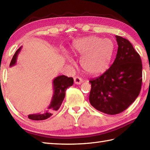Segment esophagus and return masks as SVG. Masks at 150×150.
Wrapping results in <instances>:
<instances>
[{
    "label": "esophagus",
    "mask_w": 150,
    "mask_h": 150,
    "mask_svg": "<svg viewBox=\"0 0 150 150\" xmlns=\"http://www.w3.org/2000/svg\"><path fill=\"white\" fill-rule=\"evenodd\" d=\"M82 79L79 77H75L74 78V82L75 84H81V83H82Z\"/></svg>",
    "instance_id": "esophagus-1"
}]
</instances>
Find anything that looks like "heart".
Segmentation results:
<instances>
[{
    "instance_id": "1",
    "label": "heart",
    "mask_w": 150,
    "mask_h": 150,
    "mask_svg": "<svg viewBox=\"0 0 150 150\" xmlns=\"http://www.w3.org/2000/svg\"><path fill=\"white\" fill-rule=\"evenodd\" d=\"M73 52L82 57L81 64L86 72L98 75L108 69L113 55L115 45L109 39L90 36L73 42Z\"/></svg>"
}]
</instances>
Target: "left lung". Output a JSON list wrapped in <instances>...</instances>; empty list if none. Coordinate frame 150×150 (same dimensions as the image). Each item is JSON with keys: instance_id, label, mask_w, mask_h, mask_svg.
Wrapping results in <instances>:
<instances>
[{"instance_id": "1", "label": "left lung", "mask_w": 150, "mask_h": 150, "mask_svg": "<svg viewBox=\"0 0 150 150\" xmlns=\"http://www.w3.org/2000/svg\"><path fill=\"white\" fill-rule=\"evenodd\" d=\"M115 38L119 47L112 65L100 77L90 81L91 105L108 115L126 110L139 96L142 86L141 57L128 40L118 35Z\"/></svg>"}]
</instances>
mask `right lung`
<instances>
[{"mask_svg": "<svg viewBox=\"0 0 150 150\" xmlns=\"http://www.w3.org/2000/svg\"><path fill=\"white\" fill-rule=\"evenodd\" d=\"M22 48L20 47L14 54L13 59L10 62L9 66H13L17 62V58L19 52ZM73 84V79L72 77H68L65 75H60L55 77L53 81V94L50 104L47 107V110L44 113H35L30 114L28 115L30 119L34 120H42L47 119L51 117L59 109L61 106L64 98L65 97V93L66 89L71 86Z\"/></svg>", "mask_w": 150, "mask_h": 150, "instance_id": "right-lung-1", "label": "right lung"}]
</instances>
